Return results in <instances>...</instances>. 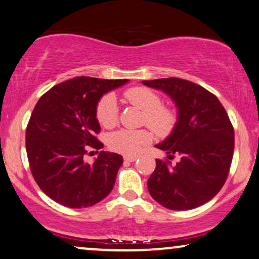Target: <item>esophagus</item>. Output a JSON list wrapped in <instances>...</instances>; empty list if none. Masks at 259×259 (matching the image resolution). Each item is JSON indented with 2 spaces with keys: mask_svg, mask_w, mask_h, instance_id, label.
I'll list each match as a JSON object with an SVG mask.
<instances>
[{
  "mask_svg": "<svg viewBox=\"0 0 259 259\" xmlns=\"http://www.w3.org/2000/svg\"><path fill=\"white\" fill-rule=\"evenodd\" d=\"M136 159H137L136 155H125V156H124V160H125V161H129V162L135 161Z\"/></svg>",
  "mask_w": 259,
  "mask_h": 259,
  "instance_id": "obj_1",
  "label": "esophagus"
}]
</instances>
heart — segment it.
Instances as JSON below:
<instances>
[{
  "label": "heart",
  "instance_id": "heart-1",
  "mask_svg": "<svg viewBox=\"0 0 259 259\" xmlns=\"http://www.w3.org/2000/svg\"><path fill=\"white\" fill-rule=\"evenodd\" d=\"M123 97L127 103L145 112V122L154 133L163 136L172 132L177 122L175 111L162 106L161 99L155 92L145 87H134L124 92ZM97 118L105 127H112L117 123L118 104L112 94H107L99 100ZM150 139L152 137L147 130L120 129L111 134L107 143L114 152L133 155L148 145Z\"/></svg>",
  "mask_w": 259,
  "mask_h": 259
}]
</instances>
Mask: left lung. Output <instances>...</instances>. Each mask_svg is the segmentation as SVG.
Masks as SVG:
<instances>
[{"label":"left lung","mask_w":259,"mask_h":259,"mask_svg":"<svg viewBox=\"0 0 259 259\" xmlns=\"http://www.w3.org/2000/svg\"><path fill=\"white\" fill-rule=\"evenodd\" d=\"M161 91L177 109V122L156 148L167 158L181 155L176 165L156 160L147 186L152 197L171 210L204 204L224 186L234 152V130L225 107L214 94L178 77L142 81Z\"/></svg>","instance_id":"obj_1"}]
</instances>
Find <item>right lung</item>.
Segmentation results:
<instances>
[{"label":"right lung","mask_w":259,"mask_h":259,"mask_svg":"<svg viewBox=\"0 0 259 259\" xmlns=\"http://www.w3.org/2000/svg\"><path fill=\"white\" fill-rule=\"evenodd\" d=\"M129 80L80 76L49 90L26 129V152L34 181L45 195L68 208L97 204L112 191L123 156L101 150L92 163L88 148L100 149L97 106L104 94Z\"/></svg>","instance_id":"right-lung-1"}]
</instances>
